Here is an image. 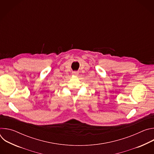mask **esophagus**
<instances>
[{
    "instance_id": "34e87169",
    "label": "esophagus",
    "mask_w": 154,
    "mask_h": 154,
    "mask_svg": "<svg viewBox=\"0 0 154 154\" xmlns=\"http://www.w3.org/2000/svg\"><path fill=\"white\" fill-rule=\"evenodd\" d=\"M78 72H75V71H74V72H72V74L74 75H75V76H77V75H78Z\"/></svg>"
}]
</instances>
